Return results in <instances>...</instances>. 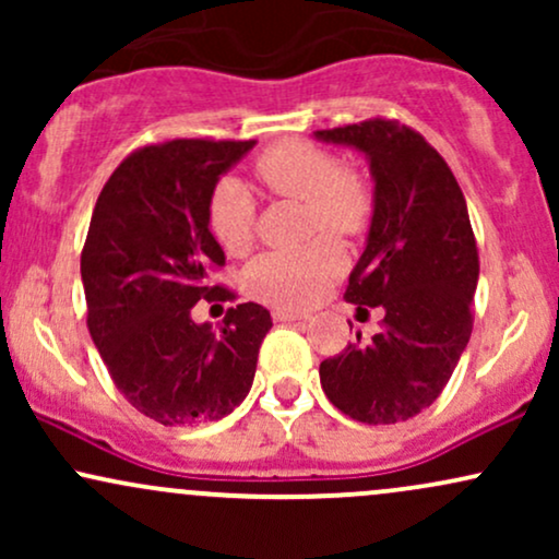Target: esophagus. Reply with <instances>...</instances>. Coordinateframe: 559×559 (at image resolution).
<instances>
[{
	"instance_id": "esophagus-1",
	"label": "esophagus",
	"mask_w": 559,
	"mask_h": 559,
	"mask_svg": "<svg viewBox=\"0 0 559 559\" xmlns=\"http://www.w3.org/2000/svg\"><path fill=\"white\" fill-rule=\"evenodd\" d=\"M275 323H286V320H307V312H297V310H284V307H275L271 312Z\"/></svg>"
}]
</instances>
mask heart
<instances>
[{"mask_svg":"<svg viewBox=\"0 0 559 559\" xmlns=\"http://www.w3.org/2000/svg\"><path fill=\"white\" fill-rule=\"evenodd\" d=\"M254 176L275 197L301 199L310 228L333 236H357L373 217V191L357 173L344 170L331 152L301 139L267 146L254 159ZM254 197L236 178H223L210 194V230L228 254H247L254 243ZM344 271V252L331 236L307 247L260 254L243 275L249 297L271 307L299 310L312 305Z\"/></svg>","mask_w":559,"mask_h":559,"instance_id":"1","label":"heart"}]
</instances>
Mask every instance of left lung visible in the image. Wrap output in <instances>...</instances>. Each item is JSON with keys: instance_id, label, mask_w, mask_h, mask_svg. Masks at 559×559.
<instances>
[{"instance_id": "left-lung-1", "label": "left lung", "mask_w": 559, "mask_h": 559, "mask_svg": "<svg viewBox=\"0 0 559 559\" xmlns=\"http://www.w3.org/2000/svg\"><path fill=\"white\" fill-rule=\"evenodd\" d=\"M370 159L376 207L368 247L344 299L383 312L370 342L357 338L320 362L333 407L391 426L431 407L473 331L478 247L457 178L415 128L389 118L316 131Z\"/></svg>"}]
</instances>
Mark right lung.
<instances>
[{
  "instance_id": "obj_1",
  "label": "right lung",
  "mask_w": 559,
  "mask_h": 559,
  "mask_svg": "<svg viewBox=\"0 0 559 559\" xmlns=\"http://www.w3.org/2000/svg\"><path fill=\"white\" fill-rule=\"evenodd\" d=\"M254 141L168 139L131 152L105 183L81 252L86 325L112 383L163 426L226 418L249 394L273 320L254 301L223 329L197 325L199 299L234 301L213 284L226 265L207 204L221 173Z\"/></svg>"
}]
</instances>
